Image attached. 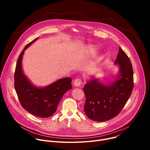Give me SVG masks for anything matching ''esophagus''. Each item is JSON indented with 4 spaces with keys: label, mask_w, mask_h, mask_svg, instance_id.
I'll list each match as a JSON object with an SVG mask.
<instances>
[{
    "label": "esophagus",
    "mask_w": 150,
    "mask_h": 150,
    "mask_svg": "<svg viewBox=\"0 0 150 150\" xmlns=\"http://www.w3.org/2000/svg\"><path fill=\"white\" fill-rule=\"evenodd\" d=\"M81 83H82V80H81V79H79V78L75 79L74 81V85L76 87L80 86Z\"/></svg>",
    "instance_id": "esophagus-1"
}]
</instances>
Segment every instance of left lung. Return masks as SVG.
<instances>
[{
  "mask_svg": "<svg viewBox=\"0 0 150 150\" xmlns=\"http://www.w3.org/2000/svg\"><path fill=\"white\" fill-rule=\"evenodd\" d=\"M115 63L119 64L120 76L113 83L107 85L93 79L85 83L83 88L86 97L84 112L94 121L104 122L118 115L133 90L132 63L120 47Z\"/></svg>",
  "mask_w": 150,
  "mask_h": 150,
  "instance_id": "8db88e82",
  "label": "left lung"
}]
</instances>
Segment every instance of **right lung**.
<instances>
[{
    "label": "right lung",
    "instance_id": "obj_1",
    "mask_svg": "<svg viewBox=\"0 0 150 150\" xmlns=\"http://www.w3.org/2000/svg\"><path fill=\"white\" fill-rule=\"evenodd\" d=\"M37 38L28 43L18 57L14 74V86L19 101L25 110L40 117H48L55 113L64 94L72 89V78L60 79L42 88H37L31 83L23 72L21 62L24 50Z\"/></svg>",
    "mask_w": 150,
    "mask_h": 150
}]
</instances>
